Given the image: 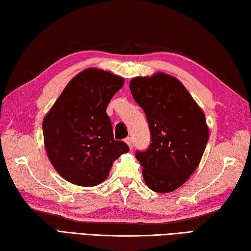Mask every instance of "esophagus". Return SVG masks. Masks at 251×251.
I'll return each mask as SVG.
<instances>
[{
  "mask_svg": "<svg viewBox=\"0 0 251 251\" xmlns=\"http://www.w3.org/2000/svg\"><path fill=\"white\" fill-rule=\"evenodd\" d=\"M125 141H126V143L129 145V148L132 149V140H131V138H126Z\"/></svg>",
  "mask_w": 251,
  "mask_h": 251,
  "instance_id": "obj_1",
  "label": "esophagus"
}]
</instances>
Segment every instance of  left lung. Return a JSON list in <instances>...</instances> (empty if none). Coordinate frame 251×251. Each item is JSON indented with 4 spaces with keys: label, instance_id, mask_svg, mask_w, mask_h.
<instances>
[{
    "label": "left lung",
    "instance_id": "obj_1",
    "mask_svg": "<svg viewBox=\"0 0 251 251\" xmlns=\"http://www.w3.org/2000/svg\"><path fill=\"white\" fill-rule=\"evenodd\" d=\"M130 91L151 132L149 148L135 153L144 181L155 192H172L195 173L204 153L209 140L204 113L181 82L168 74L134 77Z\"/></svg>",
    "mask_w": 251,
    "mask_h": 251
}]
</instances>
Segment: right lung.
<instances>
[{
	"mask_svg": "<svg viewBox=\"0 0 251 251\" xmlns=\"http://www.w3.org/2000/svg\"><path fill=\"white\" fill-rule=\"evenodd\" d=\"M125 79L107 71L86 69L74 76L42 122L47 154L65 180L93 187L109 175L112 164L129 152L115 141L106 109Z\"/></svg>",
	"mask_w": 251,
	"mask_h": 251,
	"instance_id": "1",
	"label": "right lung"
}]
</instances>
